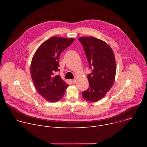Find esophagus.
Returning <instances> with one entry per match:
<instances>
[{"mask_svg": "<svg viewBox=\"0 0 147 147\" xmlns=\"http://www.w3.org/2000/svg\"><path fill=\"white\" fill-rule=\"evenodd\" d=\"M70 81H71V83L74 84V83H76V80H75V79L71 80H70Z\"/></svg>", "mask_w": 147, "mask_h": 147, "instance_id": "esophagus-1", "label": "esophagus"}]
</instances>
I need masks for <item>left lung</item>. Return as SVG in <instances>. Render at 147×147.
<instances>
[{
	"mask_svg": "<svg viewBox=\"0 0 147 147\" xmlns=\"http://www.w3.org/2000/svg\"><path fill=\"white\" fill-rule=\"evenodd\" d=\"M85 51L92 73L88 74L89 88L82 92L86 100L98 102L112 88L116 76L114 52L105 42L94 36L78 38Z\"/></svg>",
	"mask_w": 147,
	"mask_h": 147,
	"instance_id": "1",
	"label": "left lung"
}]
</instances>
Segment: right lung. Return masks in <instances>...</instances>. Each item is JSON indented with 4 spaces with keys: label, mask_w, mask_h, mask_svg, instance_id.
<instances>
[{
    "label": "right lung",
    "mask_w": 147,
    "mask_h": 147,
    "mask_svg": "<svg viewBox=\"0 0 147 147\" xmlns=\"http://www.w3.org/2000/svg\"><path fill=\"white\" fill-rule=\"evenodd\" d=\"M74 38L52 36L42 44L35 52L31 63V74L39 95L47 101L56 102L62 99L69 84L59 75V59L62 51L70 45Z\"/></svg>",
    "instance_id": "add662e5"
}]
</instances>
